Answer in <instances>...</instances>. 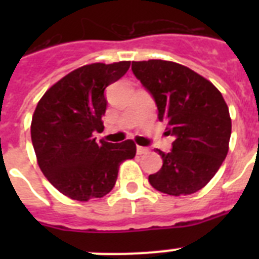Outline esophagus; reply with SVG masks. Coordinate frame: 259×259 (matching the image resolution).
<instances>
[{
  "label": "esophagus",
  "mask_w": 259,
  "mask_h": 259,
  "mask_svg": "<svg viewBox=\"0 0 259 259\" xmlns=\"http://www.w3.org/2000/svg\"><path fill=\"white\" fill-rule=\"evenodd\" d=\"M149 152L148 148H144V146H137V154H145Z\"/></svg>",
  "instance_id": "obj_1"
}]
</instances>
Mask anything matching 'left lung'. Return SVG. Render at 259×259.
I'll list each match as a JSON object with an SVG mask.
<instances>
[{"label":"left lung","instance_id":"8db88e82","mask_svg":"<svg viewBox=\"0 0 259 259\" xmlns=\"http://www.w3.org/2000/svg\"><path fill=\"white\" fill-rule=\"evenodd\" d=\"M132 71L153 97L158 119L175 141L157 150L161 169L149 176L160 192L181 196L208 183L229 152L231 118L221 91L191 68L165 60L133 62Z\"/></svg>","mask_w":259,"mask_h":259}]
</instances>
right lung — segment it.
<instances>
[{
    "label": "right lung",
    "mask_w": 259,
    "mask_h": 259,
    "mask_svg": "<svg viewBox=\"0 0 259 259\" xmlns=\"http://www.w3.org/2000/svg\"><path fill=\"white\" fill-rule=\"evenodd\" d=\"M130 62L94 63L55 83L36 106L30 137L38 166L63 195L79 201L113 189L122 161L136 156V144L95 141L103 130L106 87L127 72Z\"/></svg>",
    "instance_id": "add662e5"
}]
</instances>
